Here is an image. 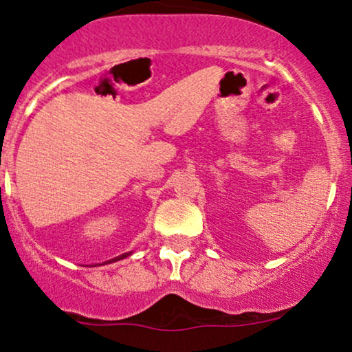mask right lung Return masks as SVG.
Here are the masks:
<instances>
[{"instance_id":"1","label":"right lung","mask_w":352,"mask_h":352,"mask_svg":"<svg viewBox=\"0 0 352 352\" xmlns=\"http://www.w3.org/2000/svg\"><path fill=\"white\" fill-rule=\"evenodd\" d=\"M126 256H129V253H124V254H120V256H117V258H113L112 261H109V263H113V261H120V259H123V258H126ZM107 264V263H105Z\"/></svg>"}]
</instances>
